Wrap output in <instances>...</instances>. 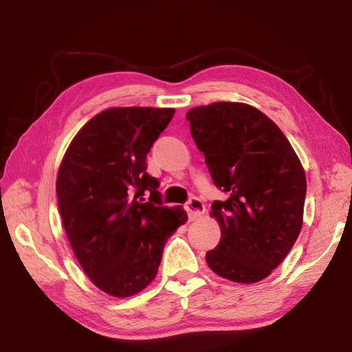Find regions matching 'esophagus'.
<instances>
[{"label":"esophagus","instance_id":"obj_1","mask_svg":"<svg viewBox=\"0 0 352 352\" xmlns=\"http://www.w3.org/2000/svg\"><path fill=\"white\" fill-rule=\"evenodd\" d=\"M184 208H186V212H188L189 219H197V217L201 216V214L205 212L204 201H201L197 197H190L189 201L186 204V206H184Z\"/></svg>","mask_w":352,"mask_h":352}]
</instances>
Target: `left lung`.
I'll list each match as a JSON object with an SVG mask.
<instances>
[{
	"instance_id": "8db88e82",
	"label": "left lung",
	"mask_w": 352,
	"mask_h": 352,
	"mask_svg": "<svg viewBox=\"0 0 352 352\" xmlns=\"http://www.w3.org/2000/svg\"><path fill=\"white\" fill-rule=\"evenodd\" d=\"M186 119L214 184L228 195L211 205L222 236L206 264L230 281L258 283L281 264L300 234L305 169L276 124L252 105H201Z\"/></svg>"
}]
</instances>
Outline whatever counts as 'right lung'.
Wrapping results in <instances>:
<instances>
[{"instance_id": "add662e5", "label": "right lung", "mask_w": 352, "mask_h": 352, "mask_svg": "<svg viewBox=\"0 0 352 352\" xmlns=\"http://www.w3.org/2000/svg\"><path fill=\"white\" fill-rule=\"evenodd\" d=\"M174 109L100 111L71 141L57 174L65 233L83 272L105 294H138L157 276L166 241L188 220L164 206L146 157Z\"/></svg>"}]
</instances>
